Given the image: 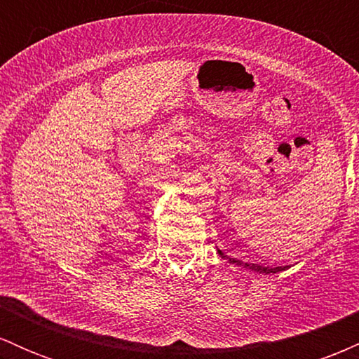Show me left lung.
I'll return each mask as SVG.
<instances>
[{
  "label": "left lung",
  "mask_w": 359,
  "mask_h": 359,
  "mask_svg": "<svg viewBox=\"0 0 359 359\" xmlns=\"http://www.w3.org/2000/svg\"><path fill=\"white\" fill-rule=\"evenodd\" d=\"M217 253L221 255V258H224V259H228L229 263H236V265H240V266H243V269H248V270H251V271H258V273H265V275H270V273H278V271H282V270H287L288 266H275V269H271V266H263V265H258V263H245V262H241V259H236V258H229L228 255H224L222 253L221 250H217Z\"/></svg>",
  "instance_id": "1"
}]
</instances>
